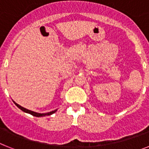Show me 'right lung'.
Returning a JSON list of instances; mask_svg holds the SVG:
<instances>
[{
    "mask_svg": "<svg viewBox=\"0 0 149 149\" xmlns=\"http://www.w3.org/2000/svg\"><path fill=\"white\" fill-rule=\"evenodd\" d=\"M13 102H14V103H15V104L16 105L17 107H18V108L21 109V110H22V111L25 112V113H27L31 114V115L34 116H36V117L45 116H50V115H51V114L54 113L56 111V110H54V111L50 112V113H36V112L31 111V110H27V109L24 108V107H23L20 106V105H19V104H17V103H15V101H13Z\"/></svg>",
    "mask_w": 149,
    "mask_h": 149,
    "instance_id": "obj_1",
    "label": "right lung"
}]
</instances>
